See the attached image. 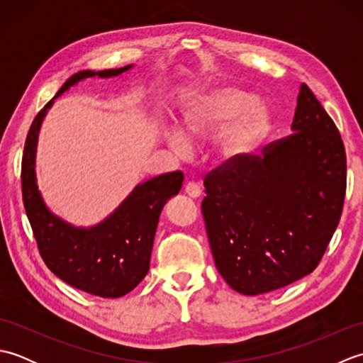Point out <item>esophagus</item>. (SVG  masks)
<instances>
[{
    "label": "esophagus",
    "mask_w": 363,
    "mask_h": 363,
    "mask_svg": "<svg viewBox=\"0 0 363 363\" xmlns=\"http://www.w3.org/2000/svg\"><path fill=\"white\" fill-rule=\"evenodd\" d=\"M184 190H186V194L190 198H198L199 195H201V187H199L196 182H191V181L186 184V189H184Z\"/></svg>",
    "instance_id": "obj_1"
}]
</instances>
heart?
<instances>
[{"label":"heart","mask_w":363,"mask_h":363,"mask_svg":"<svg viewBox=\"0 0 363 363\" xmlns=\"http://www.w3.org/2000/svg\"><path fill=\"white\" fill-rule=\"evenodd\" d=\"M272 126V115L256 95L237 86H221L199 95L179 115V133L169 137L173 148L186 151L187 142L213 135L220 160L234 162L251 152Z\"/></svg>","instance_id":"heart-1"}]
</instances>
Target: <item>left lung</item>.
Returning a JSON list of instances; mask_svg holds the SVG:
<instances>
[{
    "label": "left lung",
    "mask_w": 363,
    "mask_h": 363,
    "mask_svg": "<svg viewBox=\"0 0 363 363\" xmlns=\"http://www.w3.org/2000/svg\"><path fill=\"white\" fill-rule=\"evenodd\" d=\"M215 265L243 295L282 289L318 267L342 217L346 154L335 123L301 84L291 134L204 177Z\"/></svg>",
    "instance_id": "left-lung-1"
}]
</instances>
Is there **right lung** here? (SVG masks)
Wrapping results in <instances>:
<instances>
[{"label":"right lung","mask_w":363,"mask_h":363,"mask_svg":"<svg viewBox=\"0 0 363 363\" xmlns=\"http://www.w3.org/2000/svg\"><path fill=\"white\" fill-rule=\"evenodd\" d=\"M84 70L68 78L37 113L21 159V194L37 248L51 272L72 287L101 298H120L135 289L150 269L159 215L169 198L179 194L182 172L165 173L137 186L109 218L90 229L73 228L52 215L38 194L34 173L38 129L54 99L86 78H111L129 70Z\"/></svg>","instance_id":"1"}]
</instances>
